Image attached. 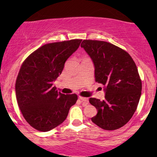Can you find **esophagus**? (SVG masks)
Masks as SVG:
<instances>
[{"label":"esophagus","instance_id":"1","mask_svg":"<svg viewBox=\"0 0 157 157\" xmlns=\"http://www.w3.org/2000/svg\"><path fill=\"white\" fill-rule=\"evenodd\" d=\"M78 98H79V99H81V101H82L83 102H84L86 104H89V98H88L82 97V96H78Z\"/></svg>","mask_w":157,"mask_h":157}]
</instances>
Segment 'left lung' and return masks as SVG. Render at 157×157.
<instances>
[{"label": "left lung", "mask_w": 157, "mask_h": 157, "mask_svg": "<svg viewBox=\"0 0 157 157\" xmlns=\"http://www.w3.org/2000/svg\"><path fill=\"white\" fill-rule=\"evenodd\" d=\"M94 66L96 82L104 85L105 99L90 98L97 109L91 121L105 130L125 125L136 110L141 81L134 60L123 49L101 40H83L81 45Z\"/></svg>", "instance_id": "1"}]
</instances>
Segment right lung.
Listing matches in <instances>:
<instances>
[{
    "label": "right lung",
    "instance_id": "right-lung-1",
    "mask_svg": "<svg viewBox=\"0 0 157 157\" xmlns=\"http://www.w3.org/2000/svg\"><path fill=\"white\" fill-rule=\"evenodd\" d=\"M81 40L45 44L32 53L21 66L16 82L17 102L25 121L36 130L48 132L60 125L76 104V94L58 92L53 83Z\"/></svg>",
    "mask_w": 157,
    "mask_h": 157
}]
</instances>
